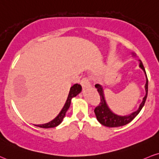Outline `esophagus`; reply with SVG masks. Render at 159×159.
Here are the masks:
<instances>
[{"label":"esophagus","mask_w":159,"mask_h":159,"mask_svg":"<svg viewBox=\"0 0 159 159\" xmlns=\"http://www.w3.org/2000/svg\"><path fill=\"white\" fill-rule=\"evenodd\" d=\"M81 84L83 88H86L89 87V86H90V83H89V79H88V78L84 77L82 78L81 81Z\"/></svg>","instance_id":"34e87169"}]
</instances>
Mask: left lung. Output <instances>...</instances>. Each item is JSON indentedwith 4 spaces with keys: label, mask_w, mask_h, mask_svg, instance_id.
I'll use <instances>...</instances> for the list:
<instances>
[{
    "label": "left lung",
    "mask_w": 159,
    "mask_h": 159,
    "mask_svg": "<svg viewBox=\"0 0 159 159\" xmlns=\"http://www.w3.org/2000/svg\"><path fill=\"white\" fill-rule=\"evenodd\" d=\"M134 55V54H133ZM140 63H139V66L144 70L145 75H146V84H145V90H146V95L143 98L142 102L139 105V107L136 111L132 112L131 114L128 115V116H118V115L115 114L110 110L107 104L106 100L104 98V89H103L102 87L100 84H95V87L97 88V90L98 92V94L100 95V103L95 108L94 112L95 116H96L97 120L99 121V123L102 124V125L106 126L108 127H121V126L126 125L128 123L133 121L134 119L135 116L140 112L143 107H144L145 101H146L147 97V92H148V79H147V76L146 74V71L144 67L142 62L141 60H139Z\"/></svg>",
    "instance_id": "1"
}]
</instances>
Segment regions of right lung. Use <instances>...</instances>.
Segmentation results:
<instances>
[{"mask_svg":"<svg viewBox=\"0 0 159 159\" xmlns=\"http://www.w3.org/2000/svg\"><path fill=\"white\" fill-rule=\"evenodd\" d=\"M81 89H82L81 86L78 84H74L72 87H71V88H70V93H69L67 99H66V103H65L64 107L62 108V110H61L60 113L56 116V118H55L52 121H49V123L43 124H38V125H35V126H37V127H41V128H52L59 125V124L62 122L63 119H64V118L65 117V116H66V111L68 110L69 108H70L72 98L79 94V93L81 92Z\"/></svg>","mask_w":159,"mask_h":159,"instance_id":"1","label":"right lung"}]
</instances>
